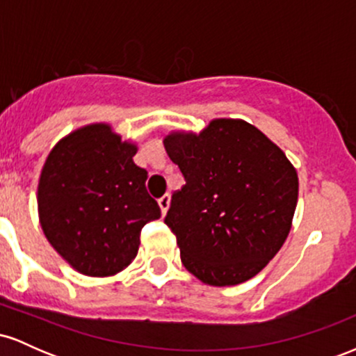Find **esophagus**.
I'll use <instances>...</instances> for the list:
<instances>
[{"mask_svg":"<svg viewBox=\"0 0 356 356\" xmlns=\"http://www.w3.org/2000/svg\"><path fill=\"white\" fill-rule=\"evenodd\" d=\"M159 207H161L162 216H165L167 211H169V207H170V195L169 194L162 195V197L159 199Z\"/></svg>","mask_w":356,"mask_h":356,"instance_id":"esophagus-1","label":"esophagus"}]
</instances>
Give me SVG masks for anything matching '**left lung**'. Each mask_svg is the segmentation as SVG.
Instances as JSON below:
<instances>
[{
  "label": "left lung",
  "instance_id": "1",
  "mask_svg": "<svg viewBox=\"0 0 356 356\" xmlns=\"http://www.w3.org/2000/svg\"><path fill=\"white\" fill-rule=\"evenodd\" d=\"M164 147L186 179L165 218L184 268L211 286L254 277L291 231L295 165L241 118H212L199 134L172 130Z\"/></svg>",
  "mask_w": 356,
  "mask_h": 356
}]
</instances>
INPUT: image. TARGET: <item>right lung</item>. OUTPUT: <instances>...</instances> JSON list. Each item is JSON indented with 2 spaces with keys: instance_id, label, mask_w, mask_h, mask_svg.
I'll use <instances>...</instances> for the list:
<instances>
[{
  "instance_id": "right-lung-1",
  "label": "right lung",
  "mask_w": 356,
  "mask_h": 356,
  "mask_svg": "<svg viewBox=\"0 0 356 356\" xmlns=\"http://www.w3.org/2000/svg\"><path fill=\"white\" fill-rule=\"evenodd\" d=\"M137 142L122 140L107 122L72 130L56 142L38 181L44 238L75 271L115 276L136 259L140 231L161 218L134 162Z\"/></svg>"
}]
</instances>
